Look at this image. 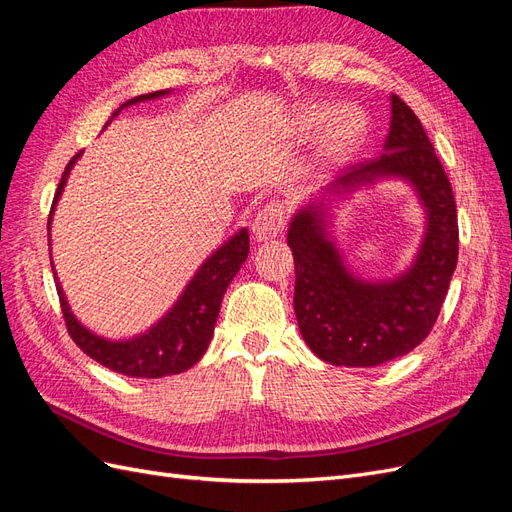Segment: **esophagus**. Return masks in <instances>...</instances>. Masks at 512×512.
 Instances as JSON below:
<instances>
[{
	"mask_svg": "<svg viewBox=\"0 0 512 512\" xmlns=\"http://www.w3.org/2000/svg\"><path fill=\"white\" fill-rule=\"evenodd\" d=\"M284 224H286L284 207H282V203L273 200V203H267L256 213L252 232L258 241H267V239H275L277 235H280V232L284 230Z\"/></svg>",
	"mask_w": 512,
	"mask_h": 512,
	"instance_id": "obj_1",
	"label": "esophagus"
}]
</instances>
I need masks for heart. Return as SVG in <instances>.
<instances>
[{"instance_id":"b5f03b06","label":"heart","mask_w":512,"mask_h":512,"mask_svg":"<svg viewBox=\"0 0 512 512\" xmlns=\"http://www.w3.org/2000/svg\"><path fill=\"white\" fill-rule=\"evenodd\" d=\"M324 125L328 128L322 136V153L335 158L359 143L365 132V117L356 106H339L335 111L331 104H307L297 113V128L303 134H314Z\"/></svg>"}]
</instances>
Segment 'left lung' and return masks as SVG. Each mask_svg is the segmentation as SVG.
<instances>
[{
	"label": "left lung",
	"instance_id": "left-lung-1",
	"mask_svg": "<svg viewBox=\"0 0 512 512\" xmlns=\"http://www.w3.org/2000/svg\"><path fill=\"white\" fill-rule=\"evenodd\" d=\"M382 178H401L426 211V232L411 267L391 281L354 276L330 237V205ZM334 198L331 199L330 196ZM294 256V314L318 359L376 367L414 350L429 335L457 267L455 196L412 108L391 96L384 153L337 173L320 196L297 209L288 226Z\"/></svg>",
	"mask_w": 512,
	"mask_h": 512
}]
</instances>
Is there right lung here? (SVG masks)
I'll return each instance as SVG.
<instances>
[{
    "instance_id": "1",
    "label": "right lung",
    "mask_w": 512,
    "mask_h": 512,
    "mask_svg": "<svg viewBox=\"0 0 512 512\" xmlns=\"http://www.w3.org/2000/svg\"><path fill=\"white\" fill-rule=\"evenodd\" d=\"M168 94H173V89L136 96L128 102H123L111 119H115L123 108H128L132 104L164 98ZM79 158L81 153H76V156L68 162L64 175H61L59 188L55 192L53 207H51L49 232H51L53 211L59 203L61 192L66 188L70 170ZM49 245H51V237H49ZM247 254H250V235H247V228H241L226 243H222L218 250L203 262V265H200V269L194 273L188 286H185V290L179 294L175 305L170 307L151 329H147L145 333H138L130 339H106L94 331H89L85 324H81V320L72 314L66 292L61 288L57 273L53 269L61 312H64L68 333L74 339V344L79 346L87 356H91V359L98 361L100 365L128 378H162V376L181 374V371L196 365L200 361V356H203L205 350L209 348L224 292L232 282V277L239 273ZM51 267H53V260H51Z\"/></svg>"
}]
</instances>
